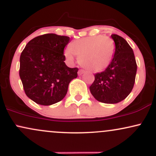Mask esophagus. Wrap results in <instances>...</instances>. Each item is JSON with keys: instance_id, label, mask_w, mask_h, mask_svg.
Instances as JSON below:
<instances>
[{"instance_id": "1", "label": "esophagus", "mask_w": 156, "mask_h": 156, "mask_svg": "<svg viewBox=\"0 0 156 156\" xmlns=\"http://www.w3.org/2000/svg\"><path fill=\"white\" fill-rule=\"evenodd\" d=\"M83 73H84V71L83 70V69H79V70H78V76H81V75L83 74Z\"/></svg>"}]
</instances>
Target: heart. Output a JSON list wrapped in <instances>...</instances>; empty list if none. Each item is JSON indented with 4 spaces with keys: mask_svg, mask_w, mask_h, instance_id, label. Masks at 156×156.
<instances>
[{
    "mask_svg": "<svg viewBox=\"0 0 156 156\" xmlns=\"http://www.w3.org/2000/svg\"><path fill=\"white\" fill-rule=\"evenodd\" d=\"M114 53V41L108 37L96 35L81 38L71 42L64 51L69 62L78 57V63L91 72H101L108 67Z\"/></svg>",
    "mask_w": 156,
    "mask_h": 156,
    "instance_id": "1",
    "label": "heart"
}]
</instances>
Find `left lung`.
Wrapping results in <instances>:
<instances>
[{"label":"left lung","mask_w":156,"mask_h":156,"mask_svg":"<svg viewBox=\"0 0 156 156\" xmlns=\"http://www.w3.org/2000/svg\"><path fill=\"white\" fill-rule=\"evenodd\" d=\"M115 52L108 67L94 75L89 87L97 101L114 104L125 99L133 88L137 65L131 47L124 38L112 34Z\"/></svg>","instance_id":"left-lung-1"}]
</instances>
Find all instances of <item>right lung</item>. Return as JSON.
I'll list each match as a JSON object with an SVG mask.
<instances>
[{
    "label": "right lung",
    "instance_id": "right-lung-1",
    "mask_svg": "<svg viewBox=\"0 0 156 156\" xmlns=\"http://www.w3.org/2000/svg\"><path fill=\"white\" fill-rule=\"evenodd\" d=\"M69 37L46 34L31 39L21 53L19 74L25 93L37 104L50 105L65 97L77 67L64 63V49Z\"/></svg>",
    "mask_w": 156,
    "mask_h": 156
}]
</instances>
